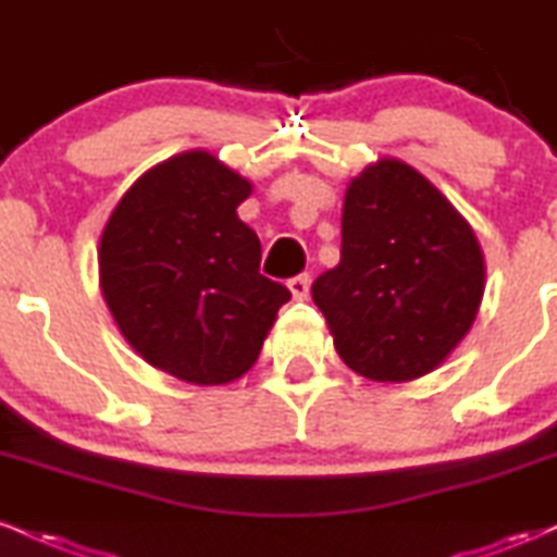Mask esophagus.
I'll use <instances>...</instances> for the list:
<instances>
[{"instance_id":"34e87169","label":"esophagus","mask_w":557,"mask_h":557,"mask_svg":"<svg viewBox=\"0 0 557 557\" xmlns=\"http://www.w3.org/2000/svg\"><path fill=\"white\" fill-rule=\"evenodd\" d=\"M309 287H311L309 274H298V277L287 280V290L293 293V298H296V300L309 298Z\"/></svg>"}]
</instances>
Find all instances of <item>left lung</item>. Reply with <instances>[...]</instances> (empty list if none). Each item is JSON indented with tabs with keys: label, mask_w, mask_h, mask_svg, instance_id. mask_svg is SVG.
Returning <instances> with one entry per match:
<instances>
[{
	"label": "left lung",
	"mask_w": 557,
	"mask_h": 557,
	"mask_svg": "<svg viewBox=\"0 0 557 557\" xmlns=\"http://www.w3.org/2000/svg\"><path fill=\"white\" fill-rule=\"evenodd\" d=\"M341 227V264L311 285L335 350L374 382L430 374L482 304L484 253L474 230L400 159H380L350 181Z\"/></svg>",
	"instance_id": "left-lung-1"
}]
</instances>
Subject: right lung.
<instances>
[{
    "label": "right lung",
    "instance_id": "right-lung-1",
    "mask_svg": "<svg viewBox=\"0 0 557 557\" xmlns=\"http://www.w3.org/2000/svg\"><path fill=\"white\" fill-rule=\"evenodd\" d=\"M251 183L194 149L146 170L107 220L99 285L114 322L151 367L227 385L253 367L285 285L259 272L261 243L235 209Z\"/></svg>",
    "mask_w": 557,
    "mask_h": 557
}]
</instances>
